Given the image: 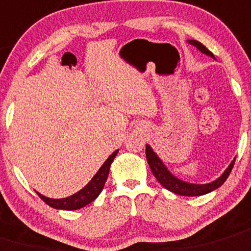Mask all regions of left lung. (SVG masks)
<instances>
[{"label": "left lung", "instance_id": "8db88e82", "mask_svg": "<svg viewBox=\"0 0 251 251\" xmlns=\"http://www.w3.org/2000/svg\"><path fill=\"white\" fill-rule=\"evenodd\" d=\"M187 43L195 46L199 51H201V52L205 53V55L211 56V57L215 58L213 53L211 52L205 45H202L200 41L187 40ZM146 157H147L148 165H150L153 175H154L155 179L159 181V184L163 185L167 190L181 196H201L206 195V194L218 189V187L227 180V177L229 176L230 172H232V168L235 162L234 158V159L230 162V164L228 165L227 169L223 172V174L221 175L220 177H217L216 180H213V181L207 182V184H191V182H186L184 181V180L176 177L175 175H173L172 173L168 170V168L165 167L164 163L162 162V159L158 157L157 153L152 150V147H151L150 145H146Z\"/></svg>", "mask_w": 251, "mask_h": 251}]
</instances>
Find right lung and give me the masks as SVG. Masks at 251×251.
Wrapping results in <instances>:
<instances>
[{"label": "right lung", "instance_id": "right-lung-1", "mask_svg": "<svg viewBox=\"0 0 251 251\" xmlns=\"http://www.w3.org/2000/svg\"><path fill=\"white\" fill-rule=\"evenodd\" d=\"M118 152L119 150H116L115 152H113L109 155L108 159H106L105 162H104V164L99 168V170L97 172V174L92 177L91 181H89L83 189H81L78 193L64 199L46 198V196L39 194L38 191H36V194H38L39 198H40L44 202L48 203L50 207L56 208V210L74 211L84 207V206H87L88 203H91L92 201L96 200L99 196V194L101 193V190L104 189V185H105L106 179H108L109 170H110V165L111 163H113L114 158L118 154Z\"/></svg>", "mask_w": 251, "mask_h": 251}]
</instances>
